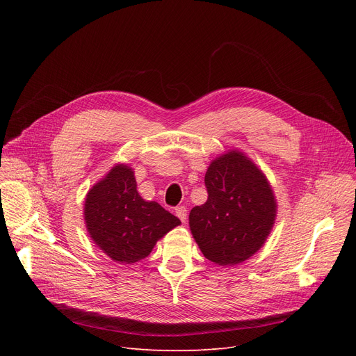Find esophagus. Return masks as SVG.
Here are the masks:
<instances>
[{
    "label": "esophagus",
    "instance_id": "esophagus-1",
    "mask_svg": "<svg viewBox=\"0 0 356 356\" xmlns=\"http://www.w3.org/2000/svg\"><path fill=\"white\" fill-rule=\"evenodd\" d=\"M175 212L181 222H186V218H188V209H186V207H177Z\"/></svg>",
    "mask_w": 356,
    "mask_h": 356
}]
</instances>
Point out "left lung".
<instances>
[{
  "label": "left lung",
  "mask_w": 356,
  "mask_h": 356,
  "mask_svg": "<svg viewBox=\"0 0 356 356\" xmlns=\"http://www.w3.org/2000/svg\"><path fill=\"white\" fill-rule=\"evenodd\" d=\"M208 200L195 207L189 227L202 254L218 266H236L264 245L277 216L266 175L244 153L229 149L204 175Z\"/></svg>",
  "instance_id": "1"
}]
</instances>
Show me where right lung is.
I'll return each mask as SVG.
<instances>
[{"instance_id": "obj_1", "label": "right lung", "mask_w": 356, "mask_h": 356, "mask_svg": "<svg viewBox=\"0 0 356 356\" xmlns=\"http://www.w3.org/2000/svg\"><path fill=\"white\" fill-rule=\"evenodd\" d=\"M85 223L93 244L118 264H134L180 219L137 192L133 168L117 164L85 199Z\"/></svg>"}]
</instances>
